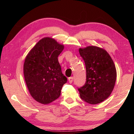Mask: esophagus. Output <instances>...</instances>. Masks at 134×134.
Segmentation results:
<instances>
[{"label":"esophagus","mask_w":134,"mask_h":134,"mask_svg":"<svg viewBox=\"0 0 134 134\" xmlns=\"http://www.w3.org/2000/svg\"><path fill=\"white\" fill-rule=\"evenodd\" d=\"M69 81L70 83H71L72 82V81H73V77H70L69 78Z\"/></svg>","instance_id":"esophagus-1"}]
</instances>
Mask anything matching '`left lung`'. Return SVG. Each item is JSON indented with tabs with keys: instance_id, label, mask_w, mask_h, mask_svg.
I'll return each instance as SVG.
<instances>
[{
	"instance_id": "obj_1",
	"label": "left lung",
	"mask_w": 134,
	"mask_h": 134,
	"mask_svg": "<svg viewBox=\"0 0 134 134\" xmlns=\"http://www.w3.org/2000/svg\"><path fill=\"white\" fill-rule=\"evenodd\" d=\"M85 63L86 81L78 88L80 98L95 105L110 96L115 86L116 71L114 63L105 49L95 46L79 49Z\"/></svg>"
}]
</instances>
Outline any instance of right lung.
I'll use <instances>...</instances> for the list:
<instances>
[{"instance_id":"right-lung-1","label":"right lung","mask_w":134,"mask_h":134,"mask_svg":"<svg viewBox=\"0 0 134 134\" xmlns=\"http://www.w3.org/2000/svg\"><path fill=\"white\" fill-rule=\"evenodd\" d=\"M64 49L53 38H42L27 55L24 73L32 97L48 104L58 99L67 78L62 73L58 57Z\"/></svg>"}]
</instances>
